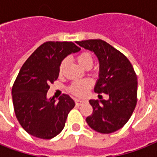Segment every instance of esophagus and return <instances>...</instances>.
Instances as JSON below:
<instances>
[{
    "instance_id": "esophagus-1",
    "label": "esophagus",
    "mask_w": 157,
    "mask_h": 157,
    "mask_svg": "<svg viewBox=\"0 0 157 157\" xmlns=\"http://www.w3.org/2000/svg\"><path fill=\"white\" fill-rule=\"evenodd\" d=\"M86 100H84V99H80V98H77L76 99V105H81V103H83Z\"/></svg>"
}]
</instances>
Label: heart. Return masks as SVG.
I'll return each instance as SVG.
<instances>
[{
    "instance_id": "b5f03b06",
    "label": "heart",
    "mask_w": 157,
    "mask_h": 157,
    "mask_svg": "<svg viewBox=\"0 0 157 157\" xmlns=\"http://www.w3.org/2000/svg\"><path fill=\"white\" fill-rule=\"evenodd\" d=\"M77 61L81 67H83L85 68H90L92 64H93L94 59L92 54L89 51H83V52L80 53L77 55ZM67 64V60L63 59L61 62V63L59 65V71L63 72V71L65 68ZM90 81L89 80H78V81H75L73 83L71 84L70 86V90L75 94L77 95H82L86 93L87 90L89 89L90 86Z\"/></svg>"
}]
</instances>
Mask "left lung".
<instances>
[{
    "label": "left lung",
    "mask_w": 157,
    "mask_h": 157,
    "mask_svg": "<svg viewBox=\"0 0 157 157\" xmlns=\"http://www.w3.org/2000/svg\"><path fill=\"white\" fill-rule=\"evenodd\" d=\"M76 44L98 57L99 78L94 92L109 96L108 100L100 98L99 94L101 100H90L93 113L86 118V122L98 133H113L126 124L136 107V73L129 59L104 40H86Z\"/></svg>",
    "instance_id": "left-lung-1"
}]
</instances>
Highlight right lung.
Returning a JSON list of instances; mask_svg holds the SVG:
<instances>
[{"instance_id":"obj_1","label":"right lung","mask_w":157,"mask_h":157,"mask_svg":"<svg viewBox=\"0 0 157 157\" xmlns=\"http://www.w3.org/2000/svg\"><path fill=\"white\" fill-rule=\"evenodd\" d=\"M81 48L71 41L43 43L23 63L12 88L16 118L26 132L50 139L63 130L75 102L63 94L56 102L46 98L50 85L59 77L63 59Z\"/></svg>"}]
</instances>
